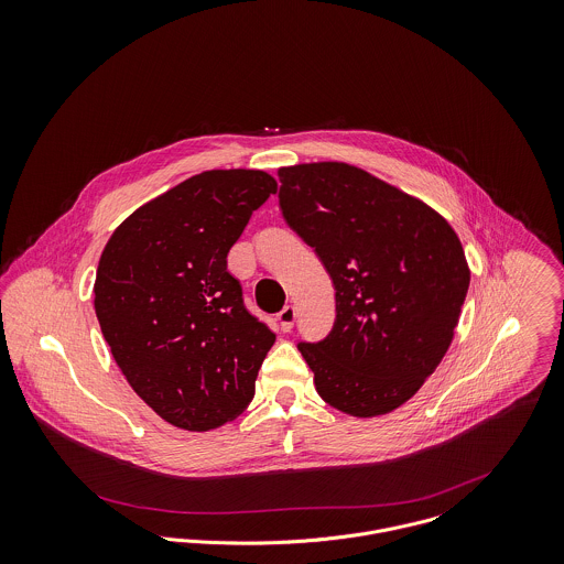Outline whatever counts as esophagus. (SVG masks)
<instances>
[{
    "label": "esophagus",
    "mask_w": 564,
    "mask_h": 564,
    "mask_svg": "<svg viewBox=\"0 0 564 564\" xmlns=\"http://www.w3.org/2000/svg\"><path fill=\"white\" fill-rule=\"evenodd\" d=\"M276 319H279L281 330H283V333H290V330L294 328V322H296V307L285 305V307L279 312V315H276Z\"/></svg>",
    "instance_id": "obj_1"
}]
</instances>
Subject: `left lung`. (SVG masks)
Returning a JSON list of instances; mask_svg holds the SVG:
<instances>
[{
	"instance_id": "obj_1",
	"label": "left lung",
	"mask_w": 564,
	"mask_h": 564,
	"mask_svg": "<svg viewBox=\"0 0 564 564\" xmlns=\"http://www.w3.org/2000/svg\"><path fill=\"white\" fill-rule=\"evenodd\" d=\"M279 207L335 288V322L301 341L330 406L375 417L435 372L458 322L469 268L435 209L341 162L279 171Z\"/></svg>"
}]
</instances>
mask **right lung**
Wrapping results in <instances>:
<instances>
[{
	"label": "right lung",
	"mask_w": 564,
	"mask_h": 564,
	"mask_svg": "<svg viewBox=\"0 0 564 564\" xmlns=\"http://www.w3.org/2000/svg\"><path fill=\"white\" fill-rule=\"evenodd\" d=\"M276 182L207 171L135 209L101 252L95 312L131 389L169 424L240 415L274 333L245 307L227 254Z\"/></svg>",
	"instance_id": "1"
}]
</instances>
